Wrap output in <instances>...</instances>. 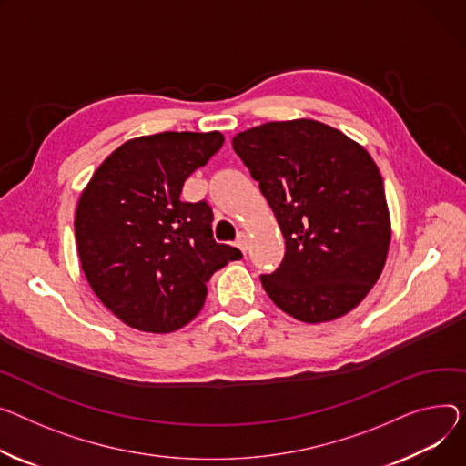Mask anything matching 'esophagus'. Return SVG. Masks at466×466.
Returning <instances> with one entry per match:
<instances>
[{
  "label": "esophagus",
  "mask_w": 466,
  "mask_h": 466,
  "mask_svg": "<svg viewBox=\"0 0 466 466\" xmlns=\"http://www.w3.org/2000/svg\"><path fill=\"white\" fill-rule=\"evenodd\" d=\"M236 245H238V249H239L241 253H247V247H249V234H247V232H239Z\"/></svg>",
  "instance_id": "obj_1"
}]
</instances>
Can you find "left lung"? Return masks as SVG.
Returning a JSON list of instances; mask_svg holds the SVG:
<instances>
[{"label": "left lung", "instance_id": "obj_1", "mask_svg": "<svg viewBox=\"0 0 466 466\" xmlns=\"http://www.w3.org/2000/svg\"><path fill=\"white\" fill-rule=\"evenodd\" d=\"M232 147L285 236V258L260 281L299 322L345 317L384 269L391 221L369 151L322 121H268L238 133Z\"/></svg>", "mask_w": 466, "mask_h": 466}]
</instances>
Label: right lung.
Returning a JSON list of instances; mask_svg holds the SVG:
<instances>
[{"label": "right lung", "mask_w": 466, "mask_h": 466, "mask_svg": "<svg viewBox=\"0 0 466 466\" xmlns=\"http://www.w3.org/2000/svg\"><path fill=\"white\" fill-rule=\"evenodd\" d=\"M223 133L165 131L121 144L93 172L75 213L76 251L91 290L123 324L170 333L206 301V283L241 251L215 243L206 202L183 183L221 149Z\"/></svg>", "instance_id": "obj_1"}]
</instances>
